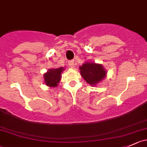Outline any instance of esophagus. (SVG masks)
Returning <instances> with one entry per match:
<instances>
[{"instance_id": "obj_1", "label": "esophagus", "mask_w": 147, "mask_h": 147, "mask_svg": "<svg viewBox=\"0 0 147 147\" xmlns=\"http://www.w3.org/2000/svg\"><path fill=\"white\" fill-rule=\"evenodd\" d=\"M68 64H69V66L71 67H73L74 66H75V62H74V60H69L68 61Z\"/></svg>"}]
</instances>
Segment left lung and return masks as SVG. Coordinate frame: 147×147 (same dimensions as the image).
<instances>
[{
  "instance_id": "1",
  "label": "left lung",
  "mask_w": 147,
  "mask_h": 147,
  "mask_svg": "<svg viewBox=\"0 0 147 147\" xmlns=\"http://www.w3.org/2000/svg\"><path fill=\"white\" fill-rule=\"evenodd\" d=\"M81 75L88 83L94 85L102 80L106 75L102 66L99 64L86 62L80 67Z\"/></svg>"
}]
</instances>
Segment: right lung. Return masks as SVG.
Listing matches in <instances>:
<instances>
[{
    "label": "right lung",
    "instance_id": "obj_1",
    "mask_svg": "<svg viewBox=\"0 0 147 147\" xmlns=\"http://www.w3.org/2000/svg\"><path fill=\"white\" fill-rule=\"evenodd\" d=\"M63 67L57 68V69H51L44 75L45 76V82L46 85L49 87H56L60 81L61 73L63 71Z\"/></svg>",
    "mask_w": 147,
    "mask_h": 147
}]
</instances>
